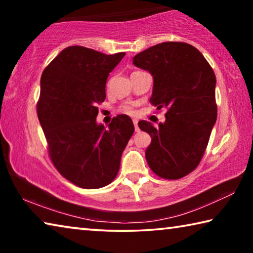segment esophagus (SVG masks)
Returning <instances> with one entry per match:
<instances>
[{"label":"esophagus","mask_w":253,"mask_h":253,"mask_svg":"<svg viewBox=\"0 0 253 253\" xmlns=\"http://www.w3.org/2000/svg\"><path fill=\"white\" fill-rule=\"evenodd\" d=\"M132 123H134V126H135V131H139L138 121H136V119H134V121H132Z\"/></svg>","instance_id":"1"}]
</instances>
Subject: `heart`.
Wrapping results in <instances>:
<instances>
[{"mask_svg":"<svg viewBox=\"0 0 253 253\" xmlns=\"http://www.w3.org/2000/svg\"><path fill=\"white\" fill-rule=\"evenodd\" d=\"M119 111H121L122 114H125V115H129V116H132V115L136 114V110H135V107L132 104H124L121 107H119Z\"/></svg>","mask_w":253,"mask_h":253,"instance_id":"1","label":"heart"}]
</instances>
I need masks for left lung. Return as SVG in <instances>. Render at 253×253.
Returning <instances> with one entry per match:
<instances>
[{
    "instance_id": "1",
    "label": "left lung",
    "mask_w": 253,
    "mask_h": 253,
    "mask_svg": "<svg viewBox=\"0 0 253 253\" xmlns=\"http://www.w3.org/2000/svg\"><path fill=\"white\" fill-rule=\"evenodd\" d=\"M136 67L154 78L149 102L166 108L164 124L154 127L140 121L151 135L145 152L147 164L157 176L178 179L198 168L216 122L215 75L207 59L185 42H163L132 58Z\"/></svg>"
}]
</instances>
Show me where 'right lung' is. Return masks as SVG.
Returning a JSON list of instances; mask_svg holds the SVG:
<instances>
[{
	"instance_id": "1",
	"label": "right lung",
	"mask_w": 253,
	"mask_h": 253,
	"mask_svg": "<svg viewBox=\"0 0 253 253\" xmlns=\"http://www.w3.org/2000/svg\"><path fill=\"white\" fill-rule=\"evenodd\" d=\"M125 54L68 46L42 72L37 113L50 160L79 187L91 190L113 182L134 134L126 115L114 117L108 128L96 123L97 105L106 99L107 78Z\"/></svg>"
}]
</instances>
